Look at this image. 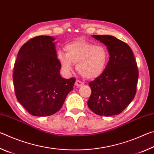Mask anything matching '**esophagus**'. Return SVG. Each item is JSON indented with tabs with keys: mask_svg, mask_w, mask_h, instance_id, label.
<instances>
[{
	"mask_svg": "<svg viewBox=\"0 0 154 154\" xmlns=\"http://www.w3.org/2000/svg\"><path fill=\"white\" fill-rule=\"evenodd\" d=\"M83 84H84L83 82H81V81H79V80H77L76 82H75V85H76L77 87H79V88L81 87V86H82Z\"/></svg>",
	"mask_w": 154,
	"mask_h": 154,
	"instance_id": "obj_1",
	"label": "esophagus"
}]
</instances>
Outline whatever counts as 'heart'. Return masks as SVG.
Returning a JSON list of instances; mask_svg holds the SVG:
<instances>
[{
	"label": "heart",
	"mask_w": 154,
	"mask_h": 154,
	"mask_svg": "<svg viewBox=\"0 0 154 154\" xmlns=\"http://www.w3.org/2000/svg\"><path fill=\"white\" fill-rule=\"evenodd\" d=\"M64 50L66 54L60 52L58 55L63 69L70 72L72 71V64H77V72L87 79L100 76L108 63L109 52L103 45L77 41L67 44Z\"/></svg>",
	"instance_id": "b5f03b06"
}]
</instances>
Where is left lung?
I'll return each instance as SVG.
<instances>
[{
  "label": "left lung",
  "instance_id": "left-lung-1",
  "mask_svg": "<svg viewBox=\"0 0 154 154\" xmlns=\"http://www.w3.org/2000/svg\"><path fill=\"white\" fill-rule=\"evenodd\" d=\"M106 46L109 60L100 76L89 83L92 93L88 107L100 116L121 113L133 100L139 77L137 64L131 48L110 35H92Z\"/></svg>",
  "mask_w": 154,
  "mask_h": 154
}]
</instances>
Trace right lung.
Listing matches in <instances>:
<instances>
[{"mask_svg":"<svg viewBox=\"0 0 154 154\" xmlns=\"http://www.w3.org/2000/svg\"><path fill=\"white\" fill-rule=\"evenodd\" d=\"M54 40L49 36L32 38L20 48L14 64L15 96L33 116L46 117L58 112L76 80L61 77Z\"/></svg>","mask_w":154,"mask_h":154,"instance_id":"add662e5","label":"right lung"}]
</instances>
